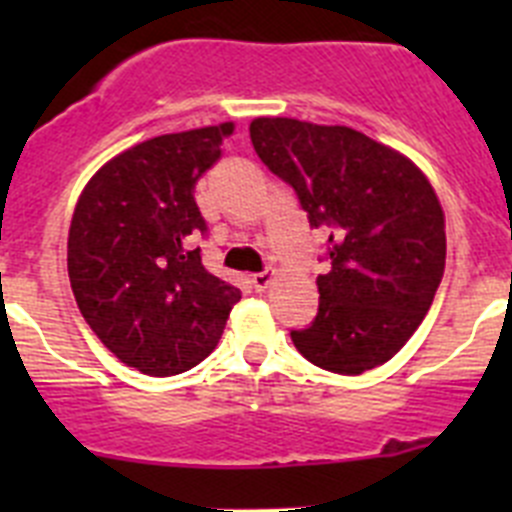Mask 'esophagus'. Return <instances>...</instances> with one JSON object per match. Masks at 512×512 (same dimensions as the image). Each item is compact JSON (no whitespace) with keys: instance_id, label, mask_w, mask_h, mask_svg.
I'll return each mask as SVG.
<instances>
[{"instance_id":"34e87169","label":"esophagus","mask_w":512,"mask_h":512,"mask_svg":"<svg viewBox=\"0 0 512 512\" xmlns=\"http://www.w3.org/2000/svg\"><path fill=\"white\" fill-rule=\"evenodd\" d=\"M277 279V274L274 271H261V274H253L251 277V284L256 292H264V289H269V284Z\"/></svg>"}]
</instances>
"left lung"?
I'll list each match as a JSON object with an SVG mask.
<instances>
[{
    "mask_svg": "<svg viewBox=\"0 0 512 512\" xmlns=\"http://www.w3.org/2000/svg\"><path fill=\"white\" fill-rule=\"evenodd\" d=\"M251 143L295 189L310 225L330 228L318 318L292 343L325 372L356 377L410 341L446 264V217L428 176L346 125L256 117Z\"/></svg>",
    "mask_w": 512,
    "mask_h": 512,
    "instance_id": "obj_1",
    "label": "left lung"
}]
</instances>
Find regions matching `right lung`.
Segmentation results:
<instances>
[{"label": "right lung", "instance_id": "add662e5", "mask_svg": "<svg viewBox=\"0 0 512 512\" xmlns=\"http://www.w3.org/2000/svg\"><path fill=\"white\" fill-rule=\"evenodd\" d=\"M233 122L156 135L110 158L81 189L69 228L76 305L122 364L151 377L205 361L241 289L202 266L194 184Z\"/></svg>", "mask_w": 512, "mask_h": 512}]
</instances>
